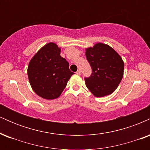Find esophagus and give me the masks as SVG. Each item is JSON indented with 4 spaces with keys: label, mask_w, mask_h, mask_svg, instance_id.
I'll return each instance as SVG.
<instances>
[{
    "label": "esophagus",
    "mask_w": 150,
    "mask_h": 150,
    "mask_svg": "<svg viewBox=\"0 0 150 150\" xmlns=\"http://www.w3.org/2000/svg\"><path fill=\"white\" fill-rule=\"evenodd\" d=\"M76 74L77 75H81V70L79 69V70H77V71L76 72Z\"/></svg>",
    "instance_id": "esophagus-1"
}]
</instances>
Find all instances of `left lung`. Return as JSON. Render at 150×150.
I'll return each instance as SVG.
<instances>
[{
  "label": "left lung",
  "mask_w": 150,
  "mask_h": 150,
  "mask_svg": "<svg viewBox=\"0 0 150 150\" xmlns=\"http://www.w3.org/2000/svg\"><path fill=\"white\" fill-rule=\"evenodd\" d=\"M85 55L92 70L91 76L85 78L87 88L97 97L112 94L123 76L122 58L113 48L103 43L86 49Z\"/></svg>",
  "instance_id": "left-lung-1"
}]
</instances>
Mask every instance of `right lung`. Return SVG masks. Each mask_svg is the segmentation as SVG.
I'll use <instances>...</instances> for the list:
<instances>
[{
    "label": "right lung",
    "instance_id": "right-lung-1",
    "mask_svg": "<svg viewBox=\"0 0 150 150\" xmlns=\"http://www.w3.org/2000/svg\"><path fill=\"white\" fill-rule=\"evenodd\" d=\"M61 48L50 42L32 57L27 68L31 87L38 96L45 99L59 97L74 73L68 62L61 56Z\"/></svg>",
    "mask_w": 150,
    "mask_h": 150
}]
</instances>
